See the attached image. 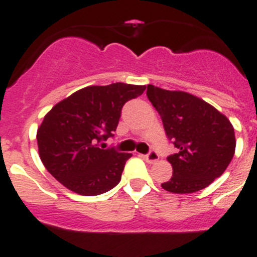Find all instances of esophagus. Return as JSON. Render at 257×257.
<instances>
[{
	"label": "esophagus",
	"mask_w": 257,
	"mask_h": 257,
	"mask_svg": "<svg viewBox=\"0 0 257 257\" xmlns=\"http://www.w3.org/2000/svg\"><path fill=\"white\" fill-rule=\"evenodd\" d=\"M159 154H157L155 150H151V151L149 152V154L145 155V160H146L147 162H150V164H152V162H156L157 160H159Z\"/></svg>",
	"instance_id": "34e87169"
}]
</instances>
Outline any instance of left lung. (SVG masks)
<instances>
[{
  "label": "left lung",
  "instance_id": "1",
  "mask_svg": "<svg viewBox=\"0 0 257 257\" xmlns=\"http://www.w3.org/2000/svg\"><path fill=\"white\" fill-rule=\"evenodd\" d=\"M147 98L161 116L177 149L167 156L172 176L161 184L175 194H191L220 177L235 154V131L226 116L201 98L147 85Z\"/></svg>",
  "mask_w": 257,
  "mask_h": 257
}]
</instances>
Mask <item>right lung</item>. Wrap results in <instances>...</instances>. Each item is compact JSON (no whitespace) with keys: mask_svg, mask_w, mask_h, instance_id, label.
I'll return each mask as SVG.
<instances>
[{"mask_svg":"<svg viewBox=\"0 0 257 257\" xmlns=\"http://www.w3.org/2000/svg\"><path fill=\"white\" fill-rule=\"evenodd\" d=\"M146 86L123 82L88 86L53 106L37 130L40 157L47 171L76 194L96 196L120 182L132 154L98 144L113 137L123 105Z\"/></svg>","mask_w":257,"mask_h":257,"instance_id":"obj_1","label":"right lung"}]
</instances>
